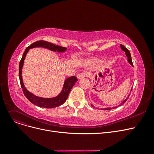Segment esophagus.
Listing matches in <instances>:
<instances>
[{
  "mask_svg": "<svg viewBox=\"0 0 154 154\" xmlns=\"http://www.w3.org/2000/svg\"><path fill=\"white\" fill-rule=\"evenodd\" d=\"M87 76V73L82 72V73H81V74H79L77 75V78L79 79H84V78L86 77Z\"/></svg>",
  "mask_w": 154,
  "mask_h": 154,
  "instance_id": "34e87169",
  "label": "esophagus"
}]
</instances>
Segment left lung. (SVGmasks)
Instances as JSON below:
<instances>
[{
  "mask_svg": "<svg viewBox=\"0 0 154 154\" xmlns=\"http://www.w3.org/2000/svg\"><path fill=\"white\" fill-rule=\"evenodd\" d=\"M120 48H121V49H122L124 52H125V55H126V56L127 57V61L128 62V63H130L132 66H133V63H132V58H131V53H130V52H129V51L127 49V48L125 47H124L123 45H122L121 44L120 45ZM132 88H131V91H132ZM129 95H130V94H129L128 95V97H127L125 99H124L123 101H122V102H121V103H120L119 105H118L117 106H115V107H113L112 108V107H107V108H100V109L101 110H110V109H116V108H117V107H119V106H122V105H123L125 102H126V100H127V99L128 98V97H129ZM91 106L92 107H94V108H95V109H99V108H97V107H95L92 104H91Z\"/></svg>",
  "mask_w": 154,
  "mask_h": 154,
  "instance_id": "1",
  "label": "left lung"
}]
</instances>
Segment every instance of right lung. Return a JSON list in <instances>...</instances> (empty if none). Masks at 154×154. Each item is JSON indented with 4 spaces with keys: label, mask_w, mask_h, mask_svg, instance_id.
<instances>
[{
    "label": "right lung",
    "mask_w": 154,
    "mask_h": 154,
    "mask_svg": "<svg viewBox=\"0 0 154 154\" xmlns=\"http://www.w3.org/2000/svg\"><path fill=\"white\" fill-rule=\"evenodd\" d=\"M35 47H43L45 48L50 50L53 52H58L59 53H63L67 51V48L60 47L59 45H55L54 44L51 42H48L44 40H39V41L35 42L28 47L26 48V49L24 51L22 57L19 63V79L21 85V87L22 88L23 92L25 95V96L27 98V99L32 103L37 106L40 107H44V108H54L58 106H61L66 101L69 94L73 87L77 81V79L75 76H72L68 77L65 80L61 92L54 97L51 98H44V97H40L37 96L32 93L30 92L27 88H26L25 85L23 84V80H22V67L23 66L24 60L26 59V55L30 48H35Z\"/></svg>",
    "instance_id": "obj_1"
}]
</instances>
